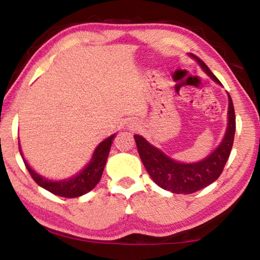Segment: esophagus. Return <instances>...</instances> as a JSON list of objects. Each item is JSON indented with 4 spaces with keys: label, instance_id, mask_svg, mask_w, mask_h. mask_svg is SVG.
<instances>
[{
    "label": "esophagus",
    "instance_id": "obj_1",
    "mask_svg": "<svg viewBox=\"0 0 260 260\" xmlns=\"http://www.w3.org/2000/svg\"><path fill=\"white\" fill-rule=\"evenodd\" d=\"M140 127V125L138 124V122H136L135 120H132L131 122H129V128L132 129V131H136Z\"/></svg>",
    "mask_w": 260,
    "mask_h": 260
}]
</instances>
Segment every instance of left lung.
I'll use <instances>...</instances> for the list:
<instances>
[{"label": "left lung", "mask_w": 260, "mask_h": 260, "mask_svg": "<svg viewBox=\"0 0 260 260\" xmlns=\"http://www.w3.org/2000/svg\"><path fill=\"white\" fill-rule=\"evenodd\" d=\"M197 61L202 70L222 86L218 78L210 71L204 61L192 54H188ZM228 95L227 128L219 146L203 159L195 162H183L167 156L160 149L152 146L141 135H134L139 155L147 172L160 188L174 193H192L209 186L221 174L231 155L235 135V112L231 95Z\"/></svg>", "instance_id": "1"}]
</instances>
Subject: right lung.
<instances>
[{
    "label": "right lung",
    "instance_id": "1",
    "mask_svg": "<svg viewBox=\"0 0 260 260\" xmlns=\"http://www.w3.org/2000/svg\"><path fill=\"white\" fill-rule=\"evenodd\" d=\"M114 136H116V134L110 135L109 138L103 140L96 147L90 160L88 161V164L81 171H79L77 174L72 175V177L63 180H50L42 177L38 172H35L24 158L19 141L18 144L20 155L23 157L26 169H27L29 174L32 175L33 180L39 186L45 188L48 191L55 193L57 196L73 199V197L82 196L88 191L93 190L96 184L100 182L101 178H102L105 164H107L108 156L110 149H111V144L113 143Z\"/></svg>",
    "mask_w": 260,
    "mask_h": 260
}]
</instances>
